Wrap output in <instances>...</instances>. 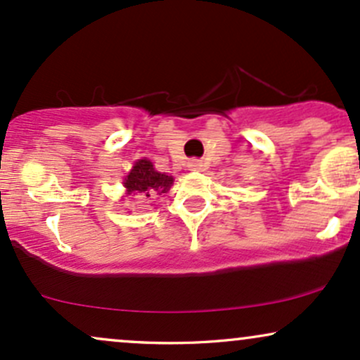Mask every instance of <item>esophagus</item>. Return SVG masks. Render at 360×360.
I'll return each instance as SVG.
<instances>
[{
	"label": "esophagus",
	"mask_w": 360,
	"mask_h": 360,
	"mask_svg": "<svg viewBox=\"0 0 360 360\" xmlns=\"http://www.w3.org/2000/svg\"><path fill=\"white\" fill-rule=\"evenodd\" d=\"M188 167H189V171H201V167H203V162H201L200 159H191L188 162Z\"/></svg>",
	"instance_id": "1"
}]
</instances>
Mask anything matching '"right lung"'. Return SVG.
I'll return each mask as SVG.
<instances>
[{"mask_svg":"<svg viewBox=\"0 0 360 360\" xmlns=\"http://www.w3.org/2000/svg\"><path fill=\"white\" fill-rule=\"evenodd\" d=\"M174 184V177L167 176L166 172L155 171L154 164L148 159H140L134 164L131 171L123 181L127 188V194L140 193L142 196L154 198L155 194H164Z\"/></svg>","mask_w":360,"mask_h":360,"instance_id":"obj_1","label":"right lung"}]
</instances>
